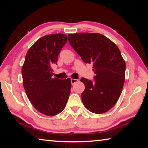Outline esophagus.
Listing matches in <instances>:
<instances>
[{"label": "esophagus", "instance_id": "esophagus-1", "mask_svg": "<svg viewBox=\"0 0 148 148\" xmlns=\"http://www.w3.org/2000/svg\"><path fill=\"white\" fill-rule=\"evenodd\" d=\"M78 82V79H71V84H72V85H74V84H75L76 83H77V82Z\"/></svg>", "mask_w": 148, "mask_h": 148}]
</instances>
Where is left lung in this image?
<instances>
[{
    "label": "left lung",
    "instance_id": "left-lung-1",
    "mask_svg": "<svg viewBox=\"0 0 148 148\" xmlns=\"http://www.w3.org/2000/svg\"><path fill=\"white\" fill-rule=\"evenodd\" d=\"M71 46L86 63L92 64L94 81L82 78L85 85L82 100L92 113H105L113 107L121 94L126 64L113 42L99 33L69 34Z\"/></svg>",
    "mask_w": 148,
    "mask_h": 148
}]
</instances>
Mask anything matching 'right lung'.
Segmentation results:
<instances>
[{
	"label": "right lung",
	"mask_w": 148,
	"mask_h": 148,
	"mask_svg": "<svg viewBox=\"0 0 148 148\" xmlns=\"http://www.w3.org/2000/svg\"><path fill=\"white\" fill-rule=\"evenodd\" d=\"M67 42L64 34L41 37L27 51L21 69L25 91L32 106L48 116L64 109L71 89V78H52L51 66L56 64L62 47Z\"/></svg>",
	"instance_id": "obj_1"
}]
</instances>
